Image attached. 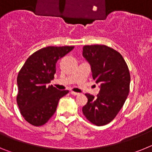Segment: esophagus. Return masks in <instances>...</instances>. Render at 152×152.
Wrapping results in <instances>:
<instances>
[{
	"instance_id": "esophagus-1",
	"label": "esophagus",
	"mask_w": 152,
	"mask_h": 152,
	"mask_svg": "<svg viewBox=\"0 0 152 152\" xmlns=\"http://www.w3.org/2000/svg\"><path fill=\"white\" fill-rule=\"evenodd\" d=\"M71 94L74 95V96H77V95H79V93L74 92V91H71Z\"/></svg>"
}]
</instances>
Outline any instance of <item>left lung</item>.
<instances>
[{
  "label": "left lung",
  "mask_w": 152,
  "mask_h": 152,
  "mask_svg": "<svg viewBox=\"0 0 152 152\" xmlns=\"http://www.w3.org/2000/svg\"><path fill=\"white\" fill-rule=\"evenodd\" d=\"M83 56L91 67L93 79L100 84L96 97L86 94L88 101L82 108L93 124H108L121 110L129 92L130 74L122 55L105 45H84Z\"/></svg>",
  "instance_id": "left-lung-1"
}]
</instances>
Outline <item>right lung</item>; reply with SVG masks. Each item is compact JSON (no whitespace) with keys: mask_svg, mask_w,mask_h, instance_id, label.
<instances>
[{"mask_svg":"<svg viewBox=\"0 0 152 152\" xmlns=\"http://www.w3.org/2000/svg\"><path fill=\"white\" fill-rule=\"evenodd\" d=\"M74 46H48L31 55L17 76V102L20 113L31 125L45 124L56 111L60 98L68 91L49 85L54 78L56 64Z\"/></svg>","mask_w":152,"mask_h":152,"instance_id":"add662e5","label":"right lung"}]
</instances>
